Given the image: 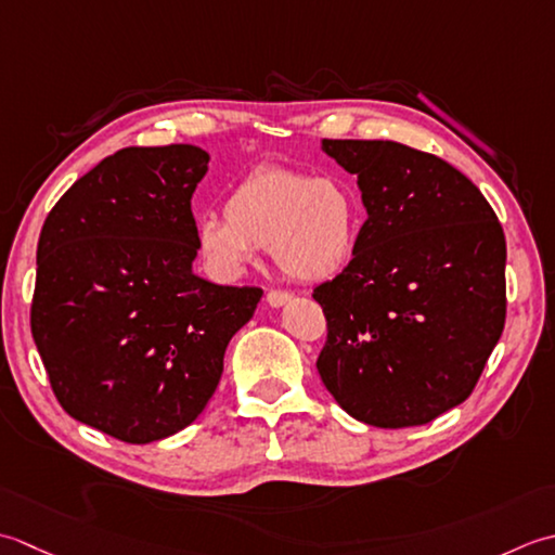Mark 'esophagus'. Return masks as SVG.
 <instances>
[{
    "label": "esophagus",
    "mask_w": 555,
    "mask_h": 555,
    "mask_svg": "<svg viewBox=\"0 0 555 555\" xmlns=\"http://www.w3.org/2000/svg\"><path fill=\"white\" fill-rule=\"evenodd\" d=\"M289 299H292V294L285 289H270L266 294V301L270 304V307H282V304H287Z\"/></svg>",
    "instance_id": "34e87169"
}]
</instances>
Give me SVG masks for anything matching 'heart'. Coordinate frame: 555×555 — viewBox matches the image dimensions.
<instances>
[{"label":"heart","mask_w":555,"mask_h":555,"mask_svg":"<svg viewBox=\"0 0 555 555\" xmlns=\"http://www.w3.org/2000/svg\"><path fill=\"white\" fill-rule=\"evenodd\" d=\"M224 217L206 215L198 222V248L230 275L246 266L251 248H270L285 275L325 280L340 273L357 246V201L331 177L258 167L232 189Z\"/></svg>","instance_id":"heart-1"}]
</instances>
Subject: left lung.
I'll return each instance as SVG.
<instances>
[{
    "mask_svg": "<svg viewBox=\"0 0 555 555\" xmlns=\"http://www.w3.org/2000/svg\"><path fill=\"white\" fill-rule=\"evenodd\" d=\"M323 151L357 175L369 218L352 261L313 289L327 323L315 369L359 422L428 424L469 398L501 340L503 228L431 153L354 139H323Z\"/></svg>",
    "mask_w": 555,
    "mask_h": 555,
    "instance_id": "8db88e82",
    "label": "left lung"
}]
</instances>
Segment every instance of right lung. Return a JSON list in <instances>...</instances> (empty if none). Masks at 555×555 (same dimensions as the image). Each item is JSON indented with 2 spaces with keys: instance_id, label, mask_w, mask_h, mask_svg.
<instances>
[{
  "instance_id": "right-lung-1",
  "label": "right lung",
  "mask_w": 555,
  "mask_h": 555,
  "mask_svg": "<svg viewBox=\"0 0 555 555\" xmlns=\"http://www.w3.org/2000/svg\"><path fill=\"white\" fill-rule=\"evenodd\" d=\"M208 153L121 149L54 203L38 240L30 333L54 398L124 443L182 431L212 398L261 287L194 275L191 196Z\"/></svg>"
}]
</instances>
